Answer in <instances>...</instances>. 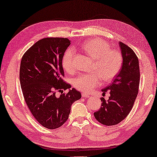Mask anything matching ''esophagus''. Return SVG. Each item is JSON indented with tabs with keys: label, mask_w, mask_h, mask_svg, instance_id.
I'll return each mask as SVG.
<instances>
[{
	"label": "esophagus",
	"mask_w": 157,
	"mask_h": 157,
	"mask_svg": "<svg viewBox=\"0 0 157 157\" xmlns=\"http://www.w3.org/2000/svg\"><path fill=\"white\" fill-rule=\"evenodd\" d=\"M82 97H84V98H89V94H86V93H82Z\"/></svg>",
	"instance_id": "34e87169"
}]
</instances>
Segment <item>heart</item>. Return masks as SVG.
I'll return each instance as SVG.
<instances>
[{
  "mask_svg": "<svg viewBox=\"0 0 157 157\" xmlns=\"http://www.w3.org/2000/svg\"><path fill=\"white\" fill-rule=\"evenodd\" d=\"M82 49L94 60L92 71L94 73H82L73 79L75 88L83 92L91 91L100 85L101 78L110 82L115 78L122 66V57L119 52L113 50L106 41L101 38H94L86 41ZM74 51L67 49L63 57V68L68 73L74 71Z\"/></svg>",
  "mask_w": 157,
  "mask_h": 157,
  "instance_id": "b5f03b06",
  "label": "heart"
}]
</instances>
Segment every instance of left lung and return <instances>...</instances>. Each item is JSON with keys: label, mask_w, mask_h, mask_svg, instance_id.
Listing matches in <instances>:
<instances>
[{"label": "left lung", "mask_w": 157, "mask_h": 157, "mask_svg": "<svg viewBox=\"0 0 157 157\" xmlns=\"http://www.w3.org/2000/svg\"><path fill=\"white\" fill-rule=\"evenodd\" d=\"M122 66L110 85L102 89L110 92L108 101L101 98V107L94 113L97 121L105 126H113L124 120L132 109L138 95L140 83L139 61L133 49L119 42Z\"/></svg>", "instance_id": "left-lung-1"}]
</instances>
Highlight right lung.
Segmentation results:
<instances>
[{
  "mask_svg": "<svg viewBox=\"0 0 157 157\" xmlns=\"http://www.w3.org/2000/svg\"><path fill=\"white\" fill-rule=\"evenodd\" d=\"M71 40L45 38L36 42L22 56L19 79L25 102L33 116L48 129L59 128L68 119L71 105L80 92L64 82L62 60ZM69 89L67 94L63 90ZM56 92H61L59 97Z\"/></svg>",
  "mask_w": 157,
  "mask_h": 157,
  "instance_id": "1",
  "label": "right lung"
}]
</instances>
